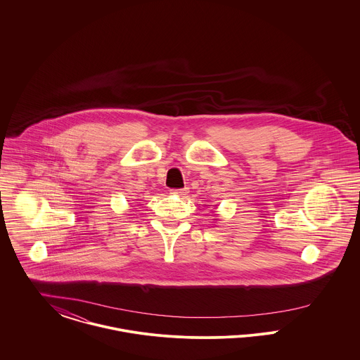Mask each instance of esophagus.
<instances>
[{"label":"esophagus","instance_id":"obj_1","mask_svg":"<svg viewBox=\"0 0 360 360\" xmlns=\"http://www.w3.org/2000/svg\"><path fill=\"white\" fill-rule=\"evenodd\" d=\"M170 193H172V194H175V195H186L188 193V188H172V190H170Z\"/></svg>","mask_w":360,"mask_h":360}]
</instances>
